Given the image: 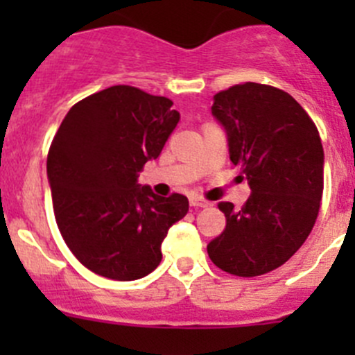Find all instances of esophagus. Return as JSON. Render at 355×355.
Returning <instances> with one entry per match:
<instances>
[{
	"label": "esophagus",
	"instance_id": "1",
	"mask_svg": "<svg viewBox=\"0 0 355 355\" xmlns=\"http://www.w3.org/2000/svg\"><path fill=\"white\" fill-rule=\"evenodd\" d=\"M189 202H191V206H194V207H207V206H209V202H207V200L200 199V198H198V196H191V198H189Z\"/></svg>",
	"mask_w": 355,
	"mask_h": 355
}]
</instances>
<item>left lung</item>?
I'll return each instance as SVG.
<instances>
[{"label": "left lung", "mask_w": 355, "mask_h": 355, "mask_svg": "<svg viewBox=\"0 0 355 355\" xmlns=\"http://www.w3.org/2000/svg\"><path fill=\"white\" fill-rule=\"evenodd\" d=\"M211 110L250 196L241 209L218 204L227 227L207 254L227 273L259 277L287 263L316 223L324 161L320 132L306 110L273 85H232L214 96Z\"/></svg>", "instance_id": "8db88e82"}]
</instances>
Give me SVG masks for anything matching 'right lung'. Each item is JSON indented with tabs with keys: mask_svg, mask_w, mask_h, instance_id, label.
<instances>
[{
	"mask_svg": "<svg viewBox=\"0 0 355 355\" xmlns=\"http://www.w3.org/2000/svg\"><path fill=\"white\" fill-rule=\"evenodd\" d=\"M171 99L132 85L75 103L48 153L53 209L63 241L92 273L137 280L161 263V242L189 211L182 194L139 187L180 120Z\"/></svg>",
	"mask_w": 355,
	"mask_h": 355,
	"instance_id": "obj_1",
	"label": "right lung"
}]
</instances>
